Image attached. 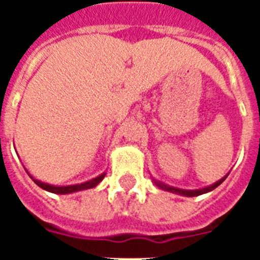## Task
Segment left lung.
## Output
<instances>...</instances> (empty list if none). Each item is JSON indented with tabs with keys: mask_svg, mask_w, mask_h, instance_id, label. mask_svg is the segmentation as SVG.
<instances>
[{
	"mask_svg": "<svg viewBox=\"0 0 260 260\" xmlns=\"http://www.w3.org/2000/svg\"><path fill=\"white\" fill-rule=\"evenodd\" d=\"M226 175L224 178H221L220 181H217L216 183L213 185L208 186V187H204V189H200V190H183V189H177V187H171L169 185H165L162 182L159 181H155L154 179V183L158 186L159 189H163L166 190V191H171V193H175V194H181V196H187V197H196V196H200V194H204V193H208V191H212L213 189H216L218 185H221L222 182L225 181Z\"/></svg>",
	"mask_w": 260,
	"mask_h": 260,
	"instance_id": "1",
	"label": "left lung"
}]
</instances>
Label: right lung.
I'll return each instance as SVG.
<instances>
[{"mask_svg":"<svg viewBox=\"0 0 260 260\" xmlns=\"http://www.w3.org/2000/svg\"><path fill=\"white\" fill-rule=\"evenodd\" d=\"M29 177L34 179V182L38 186H40L42 189L47 190V191H51V193L55 194H69V193H74V191H79V190H85V189H91L94 186H97L100 182L104 179L105 177V174H101L100 177L94 178L91 181L83 182V183H78V185H70V186H52L48 185V183H43V182L38 181V179H35L32 175L29 174Z\"/></svg>","mask_w":260,"mask_h":260,"instance_id":"obj_1","label":"right lung"}]
</instances>
